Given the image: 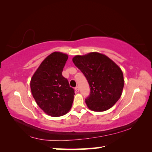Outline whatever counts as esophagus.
I'll return each instance as SVG.
<instances>
[{"mask_svg":"<svg viewBox=\"0 0 152 152\" xmlns=\"http://www.w3.org/2000/svg\"><path fill=\"white\" fill-rule=\"evenodd\" d=\"M79 87L78 86H76V88H75V91H76V92H79Z\"/></svg>","mask_w":152,"mask_h":152,"instance_id":"obj_1","label":"esophagus"}]
</instances>
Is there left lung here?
<instances>
[{"instance_id": "obj_1", "label": "left lung", "mask_w": 152, "mask_h": 152, "mask_svg": "<svg viewBox=\"0 0 152 152\" xmlns=\"http://www.w3.org/2000/svg\"><path fill=\"white\" fill-rule=\"evenodd\" d=\"M72 61L88 81L91 93L86 104L94 111L111 108L121 96L124 79L121 70L105 55L97 52L76 56Z\"/></svg>"}]
</instances>
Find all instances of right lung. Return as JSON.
Listing matches in <instances>:
<instances>
[{"mask_svg": "<svg viewBox=\"0 0 152 152\" xmlns=\"http://www.w3.org/2000/svg\"><path fill=\"white\" fill-rule=\"evenodd\" d=\"M68 55L53 52L48 56L31 80L33 96L38 106L51 117H60L70 110L74 90L62 76Z\"/></svg>", "mask_w": 152, "mask_h": 152, "instance_id": "add662e5", "label": "right lung"}]
</instances>
